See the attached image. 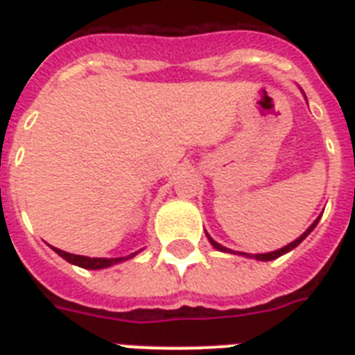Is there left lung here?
Wrapping results in <instances>:
<instances>
[{
  "mask_svg": "<svg viewBox=\"0 0 355 355\" xmlns=\"http://www.w3.org/2000/svg\"><path fill=\"white\" fill-rule=\"evenodd\" d=\"M306 97V96H304ZM319 219H320V216L317 217V219H315L313 223H311V227L308 228V230H306V232L302 234V236L300 237H297V239H295V241H291L289 243V245H286V247H282V248H278V250H272V252H265V254H247V252H236V250H232V248H227V247H223L221 243H217L216 239H214V237L210 236V234L206 232V237H208V241L211 243V247L214 248H217V250H221V252H228V254H239V256H245V258H252V259H258V261H270V259H276V258H280V256H284V254H287L289 252V250H293V248L295 247H298V245H300V243L304 241V239H306V237L309 236V234H311V230H313L315 227H317V223H319Z\"/></svg>",
  "mask_w": 355,
  "mask_h": 355,
  "instance_id": "left-lung-1",
  "label": "left lung"
}]
</instances>
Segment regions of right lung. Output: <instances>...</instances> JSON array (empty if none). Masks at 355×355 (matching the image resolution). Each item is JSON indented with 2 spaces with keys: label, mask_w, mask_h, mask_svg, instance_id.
I'll return each instance as SVG.
<instances>
[{
  "label": "right lung",
  "mask_w": 355,
  "mask_h": 355,
  "mask_svg": "<svg viewBox=\"0 0 355 355\" xmlns=\"http://www.w3.org/2000/svg\"><path fill=\"white\" fill-rule=\"evenodd\" d=\"M51 248L58 254V256H60V258H64L66 261H69V263L77 265V267H83V269H92V270L107 269V267L118 265V263H121V261L132 259L136 254L141 252V250H138V252L128 254V256H123V258H88V256H79V254L64 252V250H60V248H55V247H51Z\"/></svg>",
  "instance_id": "obj_1"
}]
</instances>
